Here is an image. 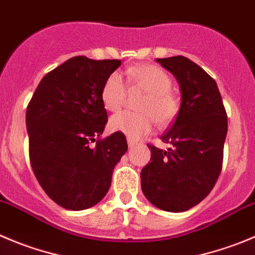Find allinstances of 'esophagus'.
<instances>
[{
    "instance_id": "esophagus-1",
    "label": "esophagus",
    "mask_w": 255,
    "mask_h": 255,
    "mask_svg": "<svg viewBox=\"0 0 255 255\" xmlns=\"http://www.w3.org/2000/svg\"><path fill=\"white\" fill-rule=\"evenodd\" d=\"M128 144H129L130 147H132L135 144H136V140L131 139V137H128Z\"/></svg>"
}]
</instances>
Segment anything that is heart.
I'll use <instances>...</instances> for the list:
<instances>
[{"label": "heart", "mask_w": 255, "mask_h": 255, "mask_svg": "<svg viewBox=\"0 0 255 255\" xmlns=\"http://www.w3.org/2000/svg\"><path fill=\"white\" fill-rule=\"evenodd\" d=\"M129 82L146 95L137 105L139 113L123 111L110 119V129L130 137H140L157 126L165 128L176 118L180 109L179 99L171 91V77L156 65L140 64L128 70ZM126 84L123 76L114 72L106 79L101 91V100L109 111L123 108L126 99Z\"/></svg>", "instance_id": "heart-1"}]
</instances>
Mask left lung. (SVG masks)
<instances>
[{
    "label": "left lung",
    "mask_w": 255,
    "mask_h": 255,
    "mask_svg": "<svg viewBox=\"0 0 255 255\" xmlns=\"http://www.w3.org/2000/svg\"><path fill=\"white\" fill-rule=\"evenodd\" d=\"M176 77L181 91L178 116L161 136V150L147 144L151 157L141 170L146 199L165 212L180 213L207 198L223 166L227 111L217 82L184 56L156 59Z\"/></svg>",
    "instance_id": "left-lung-1"
}]
</instances>
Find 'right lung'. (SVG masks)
<instances>
[{"mask_svg":"<svg viewBox=\"0 0 255 255\" xmlns=\"http://www.w3.org/2000/svg\"><path fill=\"white\" fill-rule=\"evenodd\" d=\"M120 65L119 60L71 57L43 76L27 105L33 174L43 191L65 209L98 204L128 150L123 132L100 137L108 123L101 91Z\"/></svg>","mask_w":255,"mask_h":255,"instance_id":"add662e5","label":"right lung"}]
</instances>
